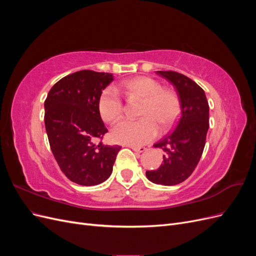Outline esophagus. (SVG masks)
<instances>
[{"mask_svg":"<svg viewBox=\"0 0 256 256\" xmlns=\"http://www.w3.org/2000/svg\"><path fill=\"white\" fill-rule=\"evenodd\" d=\"M131 150L136 152H144L146 150V147L144 146H131Z\"/></svg>","mask_w":256,"mask_h":256,"instance_id":"esophagus-1","label":"esophagus"}]
</instances>
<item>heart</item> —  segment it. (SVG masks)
Masks as SVG:
<instances>
[{"instance_id":"heart-1","label":"heart","mask_w":256,"mask_h":256,"mask_svg":"<svg viewBox=\"0 0 256 256\" xmlns=\"http://www.w3.org/2000/svg\"><path fill=\"white\" fill-rule=\"evenodd\" d=\"M118 90L128 97L142 99L138 111L140 120H122L111 131L116 143L138 146L150 143L161 131L171 128L180 118V100L175 92L166 90L150 76H136L120 84ZM98 111L102 120L118 122L122 115L124 104L118 90L109 86L98 99Z\"/></svg>"}]
</instances>
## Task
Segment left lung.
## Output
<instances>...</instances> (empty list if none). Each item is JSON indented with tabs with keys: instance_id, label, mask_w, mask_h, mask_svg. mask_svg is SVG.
<instances>
[{
	"instance_id": "obj_1",
	"label": "left lung",
	"mask_w": 256,
	"mask_h": 256,
	"mask_svg": "<svg viewBox=\"0 0 256 256\" xmlns=\"http://www.w3.org/2000/svg\"><path fill=\"white\" fill-rule=\"evenodd\" d=\"M157 74L175 86L182 113L172 132L154 145L164 152V164L146 171V177L154 184L174 186L187 180L202 157L209 128V106L203 88L188 76L176 72Z\"/></svg>"
}]
</instances>
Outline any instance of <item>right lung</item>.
I'll list each match as a JSON object with an SVG mask.
<instances>
[{
    "label": "right lung",
    "mask_w": 256,
    "mask_h": 256,
    "mask_svg": "<svg viewBox=\"0 0 256 256\" xmlns=\"http://www.w3.org/2000/svg\"><path fill=\"white\" fill-rule=\"evenodd\" d=\"M112 74L80 70L53 85L44 102V125L54 158L69 180L95 186L110 177L120 146L104 145L108 132L98 111Z\"/></svg>",
    "instance_id": "obj_1"
}]
</instances>
